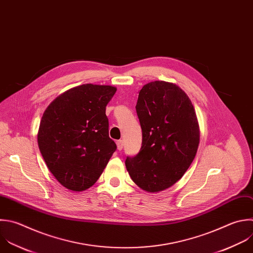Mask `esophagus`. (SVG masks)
Instances as JSON below:
<instances>
[{
  "instance_id": "1",
  "label": "esophagus",
  "mask_w": 253,
  "mask_h": 253,
  "mask_svg": "<svg viewBox=\"0 0 253 253\" xmlns=\"http://www.w3.org/2000/svg\"><path fill=\"white\" fill-rule=\"evenodd\" d=\"M116 145H117V149H118L119 151H121V150L123 149V141H122V140H118V141L116 142Z\"/></svg>"
}]
</instances>
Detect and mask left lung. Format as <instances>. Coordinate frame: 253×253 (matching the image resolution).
Listing matches in <instances>:
<instances>
[{
  "instance_id": "8db88e82",
  "label": "left lung",
  "mask_w": 253,
  "mask_h": 253,
  "mask_svg": "<svg viewBox=\"0 0 253 253\" xmlns=\"http://www.w3.org/2000/svg\"><path fill=\"white\" fill-rule=\"evenodd\" d=\"M142 128V147L125 165L142 190L158 193L176 184L193 163L200 127L195 108L175 83L149 82L139 92L136 105Z\"/></svg>"
}]
</instances>
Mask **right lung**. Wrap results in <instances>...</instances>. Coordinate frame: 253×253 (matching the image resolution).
Instances as JSON below:
<instances>
[{
	"label": "right lung",
	"instance_id": "obj_1",
	"mask_svg": "<svg viewBox=\"0 0 253 253\" xmlns=\"http://www.w3.org/2000/svg\"><path fill=\"white\" fill-rule=\"evenodd\" d=\"M116 90L111 85L82 84L57 96L43 112L40 151L50 173L70 191L93 186L117 148L105 114Z\"/></svg>",
	"mask_w": 253,
	"mask_h": 253
}]
</instances>
